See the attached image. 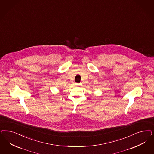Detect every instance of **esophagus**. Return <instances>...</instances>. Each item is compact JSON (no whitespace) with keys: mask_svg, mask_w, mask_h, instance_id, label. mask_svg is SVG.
<instances>
[{"mask_svg":"<svg viewBox=\"0 0 154 154\" xmlns=\"http://www.w3.org/2000/svg\"><path fill=\"white\" fill-rule=\"evenodd\" d=\"M81 84V83L80 84H75V85H80Z\"/></svg>","mask_w":154,"mask_h":154,"instance_id":"obj_1","label":"esophagus"}]
</instances>
